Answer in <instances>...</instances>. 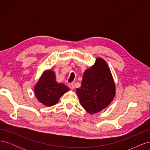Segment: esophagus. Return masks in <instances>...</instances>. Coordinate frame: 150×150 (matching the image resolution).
<instances>
[{
    "instance_id": "34e87169",
    "label": "esophagus",
    "mask_w": 150,
    "mask_h": 150,
    "mask_svg": "<svg viewBox=\"0 0 150 150\" xmlns=\"http://www.w3.org/2000/svg\"><path fill=\"white\" fill-rule=\"evenodd\" d=\"M74 85H75V84H74V83H70V84H69V86L70 89H72V90L74 89V88H75V86H74Z\"/></svg>"
}]
</instances>
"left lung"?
Here are the masks:
<instances>
[{
	"label": "left lung",
	"instance_id": "8db88e82",
	"mask_svg": "<svg viewBox=\"0 0 150 150\" xmlns=\"http://www.w3.org/2000/svg\"><path fill=\"white\" fill-rule=\"evenodd\" d=\"M76 93L81 106L89 114L101 111L110 104L116 95V84L111 70L102 57L84 72L81 87Z\"/></svg>",
	"mask_w": 150,
	"mask_h": 150
}]
</instances>
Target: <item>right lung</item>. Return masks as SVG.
Here are the masks:
<instances>
[{"instance_id":"obj_1","label":"right lung","mask_w":150,"mask_h":150,"mask_svg":"<svg viewBox=\"0 0 150 150\" xmlns=\"http://www.w3.org/2000/svg\"><path fill=\"white\" fill-rule=\"evenodd\" d=\"M63 83H58L52 69L45 70L34 86V94L38 100L45 106L51 107L58 103L60 98L69 91Z\"/></svg>"}]
</instances>
